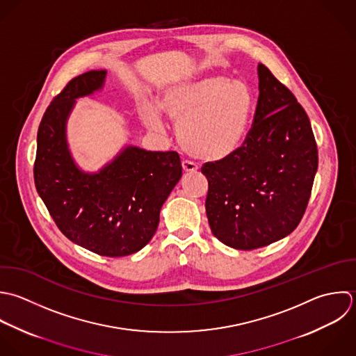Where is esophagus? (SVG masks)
<instances>
[{"instance_id":"obj_1","label":"esophagus","mask_w":356,"mask_h":356,"mask_svg":"<svg viewBox=\"0 0 356 356\" xmlns=\"http://www.w3.org/2000/svg\"><path fill=\"white\" fill-rule=\"evenodd\" d=\"M181 166H183V170L186 173H193V172L198 170V166L194 162H191V161H183Z\"/></svg>"}]
</instances>
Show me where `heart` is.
I'll return each mask as SVG.
<instances>
[{
  "label": "heart",
  "instance_id": "heart-1",
  "mask_svg": "<svg viewBox=\"0 0 356 356\" xmlns=\"http://www.w3.org/2000/svg\"><path fill=\"white\" fill-rule=\"evenodd\" d=\"M177 123V138L194 158L222 161L243 145L254 112V94L243 80L208 76L169 88L159 104ZM145 124L159 129L156 108L143 112Z\"/></svg>",
  "mask_w": 356,
  "mask_h": 356
}]
</instances>
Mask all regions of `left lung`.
<instances>
[{"mask_svg":"<svg viewBox=\"0 0 356 356\" xmlns=\"http://www.w3.org/2000/svg\"><path fill=\"white\" fill-rule=\"evenodd\" d=\"M254 123L232 156L208 162L207 216L213 236L236 250L276 243L300 225L318 170L309 118L262 63Z\"/></svg>","mask_w":356,"mask_h":356,"instance_id":"left-lung-1","label":"left lung"}]
</instances>
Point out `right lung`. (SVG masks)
<instances>
[{
    "mask_svg": "<svg viewBox=\"0 0 356 356\" xmlns=\"http://www.w3.org/2000/svg\"><path fill=\"white\" fill-rule=\"evenodd\" d=\"M106 70L72 79L47 108L37 133L34 183L51 218L74 244L104 257L144 248L159 225V212L181 177L175 151L126 145L98 172L74 162L66 124L76 99L104 88Z\"/></svg>",
    "mask_w": 356,
    "mask_h": 356,
    "instance_id": "right-lung-1",
    "label": "right lung"
}]
</instances>
